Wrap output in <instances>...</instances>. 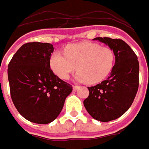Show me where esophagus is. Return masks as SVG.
<instances>
[{"label":"esophagus","mask_w":149,"mask_h":149,"mask_svg":"<svg viewBox=\"0 0 149 149\" xmlns=\"http://www.w3.org/2000/svg\"><path fill=\"white\" fill-rule=\"evenodd\" d=\"M72 89H73V91H77V90H78L79 89V86H73V87H72Z\"/></svg>","instance_id":"esophagus-1"}]
</instances>
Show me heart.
Masks as SVG:
<instances>
[{"label":"heart","instance_id":"1","mask_svg":"<svg viewBox=\"0 0 149 149\" xmlns=\"http://www.w3.org/2000/svg\"><path fill=\"white\" fill-rule=\"evenodd\" d=\"M115 61L113 50L93 42H81L66 46L64 53L54 52L49 59L54 72L66 80L77 69L75 78L80 81L95 84L108 77Z\"/></svg>","mask_w":149,"mask_h":149}]
</instances>
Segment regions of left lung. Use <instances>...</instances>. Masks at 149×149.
<instances>
[{
    "mask_svg": "<svg viewBox=\"0 0 149 149\" xmlns=\"http://www.w3.org/2000/svg\"><path fill=\"white\" fill-rule=\"evenodd\" d=\"M109 45L115 54V64L110 76L102 82L88 87L89 96L83 104L89 114L100 121H110L130 109L139 88L138 58L124 40L96 37Z\"/></svg>",
    "mask_w": 149,
    "mask_h": 149,
    "instance_id": "obj_1",
    "label": "left lung"
}]
</instances>
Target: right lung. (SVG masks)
<instances>
[{
	"label": "right lung",
	"mask_w": 149,
	"mask_h": 149,
	"mask_svg": "<svg viewBox=\"0 0 149 149\" xmlns=\"http://www.w3.org/2000/svg\"><path fill=\"white\" fill-rule=\"evenodd\" d=\"M53 52V45L49 43H26L8 65L10 95L15 108L25 119L37 124L55 120L72 91V86L50 69Z\"/></svg>",
	"instance_id": "add662e5"
}]
</instances>
